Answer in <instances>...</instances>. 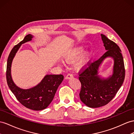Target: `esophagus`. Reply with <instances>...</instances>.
Returning a JSON list of instances; mask_svg holds the SVG:
<instances>
[{"label":"esophagus","mask_w":134,"mask_h":134,"mask_svg":"<svg viewBox=\"0 0 134 134\" xmlns=\"http://www.w3.org/2000/svg\"><path fill=\"white\" fill-rule=\"evenodd\" d=\"M72 77H73V75L72 74H68L66 77L67 79H71Z\"/></svg>","instance_id":"esophagus-1"}]
</instances>
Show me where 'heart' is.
<instances>
[{
    "label": "heart",
    "instance_id": "b5f03b06",
    "mask_svg": "<svg viewBox=\"0 0 134 134\" xmlns=\"http://www.w3.org/2000/svg\"><path fill=\"white\" fill-rule=\"evenodd\" d=\"M83 51V48L81 47H77L70 51L64 55V59L66 62H72L76 60L80 56V55ZM91 54L90 53H86L84 54L77 62L76 64V67L77 69L86 66L90 60Z\"/></svg>",
    "mask_w": 134,
    "mask_h": 134
}]
</instances>
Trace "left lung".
<instances>
[{
	"instance_id": "obj_1",
	"label": "left lung",
	"mask_w": 134,
	"mask_h": 134,
	"mask_svg": "<svg viewBox=\"0 0 134 134\" xmlns=\"http://www.w3.org/2000/svg\"><path fill=\"white\" fill-rule=\"evenodd\" d=\"M106 53L98 59L87 64V67L79 72L81 84L79 93L81 101L88 107L96 108L104 106L114 97L121 87L125 77L123 58L119 47L105 35L101 34ZM114 59L113 75L107 79H102L98 75L99 65L106 57Z\"/></svg>"
}]
</instances>
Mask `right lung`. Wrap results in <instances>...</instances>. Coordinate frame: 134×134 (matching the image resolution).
<instances>
[{
	"mask_svg": "<svg viewBox=\"0 0 134 134\" xmlns=\"http://www.w3.org/2000/svg\"><path fill=\"white\" fill-rule=\"evenodd\" d=\"M33 36L26 35L24 40L16 44L11 51L7 64L6 79L7 84L16 98L25 107L34 110H41L46 108L53 101L58 87L62 82L63 75H47L37 86L28 90H23L17 87L13 83L11 75L12 60L20 46L32 40Z\"/></svg>",
	"mask_w": 134,
	"mask_h": 134,
	"instance_id": "right-lung-1",
	"label": "right lung"
}]
</instances>
